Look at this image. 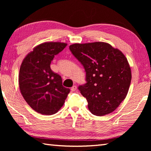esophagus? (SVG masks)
<instances>
[{
  "label": "esophagus",
  "mask_w": 151,
  "mask_h": 151,
  "mask_svg": "<svg viewBox=\"0 0 151 151\" xmlns=\"http://www.w3.org/2000/svg\"><path fill=\"white\" fill-rule=\"evenodd\" d=\"M76 89H77V88H76V86H73L70 89H71L72 91H75L76 90Z\"/></svg>",
  "instance_id": "obj_1"
}]
</instances>
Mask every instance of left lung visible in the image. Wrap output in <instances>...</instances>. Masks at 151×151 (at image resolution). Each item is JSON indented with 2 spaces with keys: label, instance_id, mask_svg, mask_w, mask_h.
<instances>
[{
  "label": "left lung",
  "instance_id": "left-lung-1",
  "mask_svg": "<svg viewBox=\"0 0 151 151\" xmlns=\"http://www.w3.org/2000/svg\"><path fill=\"white\" fill-rule=\"evenodd\" d=\"M69 49L86 73V84L78 89L97 116L113 112L126 98L132 73L123 53L105 42L75 43Z\"/></svg>",
  "mask_w": 151,
  "mask_h": 151
}]
</instances>
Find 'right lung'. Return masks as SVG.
Instances as JSON below:
<instances>
[{"label":"right lung","mask_w":151,"mask_h":151,"mask_svg":"<svg viewBox=\"0 0 151 151\" xmlns=\"http://www.w3.org/2000/svg\"><path fill=\"white\" fill-rule=\"evenodd\" d=\"M67 43L45 42L28 53L20 67L19 84L27 104L37 113L52 115L62 107L70 89L63 87L58 74L50 69L51 61Z\"/></svg>","instance_id":"right-lung-1"}]
</instances>
